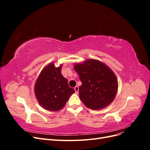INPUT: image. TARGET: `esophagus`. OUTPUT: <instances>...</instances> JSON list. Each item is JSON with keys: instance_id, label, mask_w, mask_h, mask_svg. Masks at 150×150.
Instances as JSON below:
<instances>
[{"instance_id": "obj_1", "label": "esophagus", "mask_w": 150, "mask_h": 150, "mask_svg": "<svg viewBox=\"0 0 150 150\" xmlns=\"http://www.w3.org/2000/svg\"><path fill=\"white\" fill-rule=\"evenodd\" d=\"M74 90H75L76 93H78V92H79V87H78V86H76V87H74Z\"/></svg>"}]
</instances>
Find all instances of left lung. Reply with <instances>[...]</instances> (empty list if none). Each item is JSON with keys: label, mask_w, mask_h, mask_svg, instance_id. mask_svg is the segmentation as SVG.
<instances>
[{"label": "left lung", "mask_w": 150, "mask_h": 150, "mask_svg": "<svg viewBox=\"0 0 150 150\" xmlns=\"http://www.w3.org/2000/svg\"><path fill=\"white\" fill-rule=\"evenodd\" d=\"M74 68L79 76L82 85L79 98L84 105L93 110L105 108L114 101L118 88L115 74L104 62L88 59L75 63Z\"/></svg>", "instance_id": "obj_1"}]
</instances>
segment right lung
<instances>
[{
    "instance_id": "obj_1",
    "label": "right lung",
    "mask_w": 150,
    "mask_h": 150,
    "mask_svg": "<svg viewBox=\"0 0 150 150\" xmlns=\"http://www.w3.org/2000/svg\"><path fill=\"white\" fill-rule=\"evenodd\" d=\"M54 62L45 66L35 81L34 93L39 104L48 111H57L66 105L73 88L61 74L62 64L56 67Z\"/></svg>"
}]
</instances>
